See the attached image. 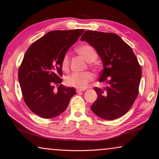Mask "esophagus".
I'll list each match as a JSON object with an SVG mask.
<instances>
[{"label":"esophagus","mask_w":159,"mask_h":159,"mask_svg":"<svg viewBox=\"0 0 159 159\" xmlns=\"http://www.w3.org/2000/svg\"><path fill=\"white\" fill-rule=\"evenodd\" d=\"M85 90H86V89H79V88H76V92L77 93H80V92H83V91H85Z\"/></svg>","instance_id":"obj_1"}]
</instances>
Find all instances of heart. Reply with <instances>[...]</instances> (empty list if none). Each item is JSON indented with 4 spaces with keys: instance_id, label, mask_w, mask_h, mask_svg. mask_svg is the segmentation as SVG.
Instances as JSON below:
<instances>
[{
    "instance_id": "heart-1",
    "label": "heart",
    "mask_w": 159,
    "mask_h": 159,
    "mask_svg": "<svg viewBox=\"0 0 159 159\" xmlns=\"http://www.w3.org/2000/svg\"><path fill=\"white\" fill-rule=\"evenodd\" d=\"M77 51L84 57L87 62H89V67L96 68V66L92 62L95 61L98 57V54L92 46L89 45H83L77 48ZM70 67V55L68 52L64 54L61 60V68L67 72ZM93 79L92 74L89 72L82 73H73L66 77L65 83L67 86L73 87L79 89H84Z\"/></svg>"
}]
</instances>
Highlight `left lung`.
Wrapping results in <instances>:
<instances>
[{"label": "left lung", "mask_w": 159, "mask_h": 159, "mask_svg": "<svg viewBox=\"0 0 159 159\" xmlns=\"http://www.w3.org/2000/svg\"><path fill=\"white\" fill-rule=\"evenodd\" d=\"M81 41H86L98 53L104 65L99 82L103 89L93 87L98 95L91 109L98 116L113 120L126 114L139 93L141 67L131 47L113 33L86 31Z\"/></svg>", "instance_id": "1"}]
</instances>
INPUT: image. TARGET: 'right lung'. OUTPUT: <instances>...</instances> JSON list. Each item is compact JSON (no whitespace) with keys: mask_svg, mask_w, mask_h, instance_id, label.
Returning a JSON list of instances; mask_svg holds the SVG:
<instances>
[{"mask_svg":"<svg viewBox=\"0 0 159 159\" xmlns=\"http://www.w3.org/2000/svg\"><path fill=\"white\" fill-rule=\"evenodd\" d=\"M83 32V29L50 31L26 50L19 67V83L26 106L40 117L58 116L76 93L74 87L61 84V60Z\"/></svg>","mask_w":159,"mask_h":159,"instance_id":"obj_1","label":"right lung"}]
</instances>
